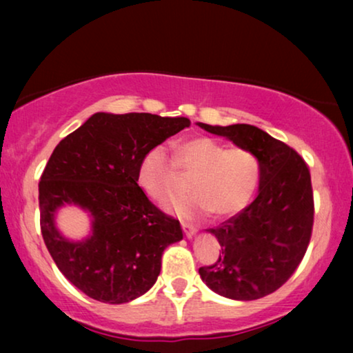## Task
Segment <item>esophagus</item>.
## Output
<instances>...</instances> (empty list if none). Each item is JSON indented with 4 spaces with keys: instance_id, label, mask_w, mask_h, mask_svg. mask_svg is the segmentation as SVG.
<instances>
[{
    "instance_id": "esophagus-1",
    "label": "esophagus",
    "mask_w": 353,
    "mask_h": 353,
    "mask_svg": "<svg viewBox=\"0 0 353 353\" xmlns=\"http://www.w3.org/2000/svg\"><path fill=\"white\" fill-rule=\"evenodd\" d=\"M181 228H183V231H185L186 238H192V236H194V233H196V226L186 223V221H181Z\"/></svg>"
}]
</instances>
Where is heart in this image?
<instances>
[{
    "mask_svg": "<svg viewBox=\"0 0 353 353\" xmlns=\"http://www.w3.org/2000/svg\"><path fill=\"white\" fill-rule=\"evenodd\" d=\"M191 176L192 192L180 196L168 209L185 216L214 212L231 216L249 205L262 180V162L245 148H228L209 137H197L175 144L173 162L157 146L144 154L138 165V185L156 202H165L178 190V171Z\"/></svg>",
    "mask_w": 353,
    "mask_h": 353,
    "instance_id": "heart-1",
    "label": "heart"
}]
</instances>
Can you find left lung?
I'll use <instances>...</instances> for the list:
<instances>
[{"label": "left lung", "instance_id": "left-lung-1", "mask_svg": "<svg viewBox=\"0 0 353 353\" xmlns=\"http://www.w3.org/2000/svg\"><path fill=\"white\" fill-rule=\"evenodd\" d=\"M197 125L255 152L262 162L252 204L207 230L219 239L221 255L214 265L199 268L202 281L234 301L268 296L292 276L310 243L315 214L310 170L291 146L254 125Z\"/></svg>", "mask_w": 353, "mask_h": 353}]
</instances>
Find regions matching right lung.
Wrapping results in <instances>:
<instances>
[{"label":"right lung","mask_w":353,"mask_h":353,"mask_svg":"<svg viewBox=\"0 0 353 353\" xmlns=\"http://www.w3.org/2000/svg\"><path fill=\"white\" fill-rule=\"evenodd\" d=\"M190 125L186 117L98 112L52 151L38 185L41 234L61 273L88 297L125 303L143 296L163 250L183 239L180 221L148 199L137 175L149 149ZM64 203L92 215L90 239L74 243L57 231Z\"/></svg>","instance_id":"add662e5"}]
</instances>
